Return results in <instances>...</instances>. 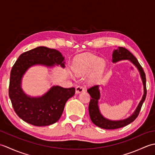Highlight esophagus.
I'll return each instance as SVG.
<instances>
[{
  "label": "esophagus",
  "mask_w": 155,
  "mask_h": 155,
  "mask_svg": "<svg viewBox=\"0 0 155 155\" xmlns=\"http://www.w3.org/2000/svg\"><path fill=\"white\" fill-rule=\"evenodd\" d=\"M84 88L83 87L81 86H78L77 87V88H76V90H75V92H76V94H79L81 93H82V92L84 91Z\"/></svg>",
  "instance_id": "34e87169"
}]
</instances>
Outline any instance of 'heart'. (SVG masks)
Wrapping results in <instances>:
<instances>
[{
  "mask_svg": "<svg viewBox=\"0 0 155 155\" xmlns=\"http://www.w3.org/2000/svg\"><path fill=\"white\" fill-rule=\"evenodd\" d=\"M94 66V71L88 78L90 83H93L101 75L104 67V61L97 56L91 54L82 55L77 58L72 68L75 75L80 77L89 72Z\"/></svg>",
  "mask_w": 155,
  "mask_h": 155,
  "instance_id": "heart-1",
  "label": "heart"
}]
</instances>
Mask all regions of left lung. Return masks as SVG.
Returning a JSON list of instances; mask_svg holds the SVG:
<instances>
[{"instance_id": "left-lung-1", "label": "left lung", "mask_w": 155, "mask_h": 155, "mask_svg": "<svg viewBox=\"0 0 155 155\" xmlns=\"http://www.w3.org/2000/svg\"><path fill=\"white\" fill-rule=\"evenodd\" d=\"M113 58L112 61L114 63L124 60H128L131 63L134 64L139 71L141 79L143 84V90L144 93L143 95L142 99L140 100V103L138 104L134 113L130 115V117L125 118L123 120H113L108 119L103 116V114L101 113V111L98 107V100L101 97L99 85H95L88 88L87 92L89 93L91 97V99L90 101L89 107H88V111H89L90 118L92 122L96 125V126L104 128V129H117L121 127L127 126L132 123L139 115L140 110L142 107V105L145 101L146 95H147V88H146V76L145 73L143 71V69L139 64L137 59L134 57V56L131 53L130 51H128L127 49L123 47H118L117 49H115L113 52Z\"/></svg>"}]
</instances>
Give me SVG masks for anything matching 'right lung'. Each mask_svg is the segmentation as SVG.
<instances>
[{"instance_id":"1","label":"right lung","mask_w":155,"mask_h":155,"mask_svg":"<svg viewBox=\"0 0 155 155\" xmlns=\"http://www.w3.org/2000/svg\"><path fill=\"white\" fill-rule=\"evenodd\" d=\"M35 65L65 67L64 57L57 50L38 47L19 56L10 77L8 94L16 114L27 123L37 127L55 123L61 118L67 101L75 93L74 87L52 86L41 97H31L22 88V80L28 68Z\"/></svg>"}]
</instances>
